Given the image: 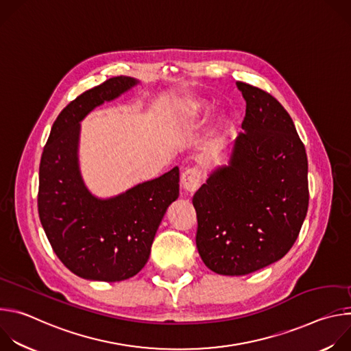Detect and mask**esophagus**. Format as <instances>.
<instances>
[{"mask_svg": "<svg viewBox=\"0 0 351 351\" xmlns=\"http://www.w3.org/2000/svg\"><path fill=\"white\" fill-rule=\"evenodd\" d=\"M202 179H203L202 171H199L197 167L187 168L182 173V187L187 193H194L198 189L199 183H202Z\"/></svg>", "mask_w": 351, "mask_h": 351, "instance_id": "obj_1", "label": "esophagus"}]
</instances>
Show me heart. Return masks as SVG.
Masks as SVG:
<instances>
[{
	"label": "heart",
	"mask_w": 351,
	"mask_h": 351,
	"mask_svg": "<svg viewBox=\"0 0 351 351\" xmlns=\"http://www.w3.org/2000/svg\"><path fill=\"white\" fill-rule=\"evenodd\" d=\"M197 108H198V111H199V112H202V111H203V107H202V106H198ZM221 122H222V119H219V123H221Z\"/></svg>",
	"instance_id": "heart-1"
}]
</instances>
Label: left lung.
Returning <instances> with one entry per match:
<instances>
[{
	"label": "left lung",
	"instance_id": "left-lung-1",
	"mask_svg": "<svg viewBox=\"0 0 351 351\" xmlns=\"http://www.w3.org/2000/svg\"><path fill=\"white\" fill-rule=\"evenodd\" d=\"M236 86L245 99L243 132L228 164L214 168L193 197L198 254L228 276L285 257L308 208V161L290 115L264 90Z\"/></svg>",
	"mask_w": 351,
	"mask_h": 351
}]
</instances>
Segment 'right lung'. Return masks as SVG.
<instances>
[{
  "label": "right lung",
  "instance_id": "right-lung-1",
  "mask_svg": "<svg viewBox=\"0 0 351 351\" xmlns=\"http://www.w3.org/2000/svg\"><path fill=\"white\" fill-rule=\"evenodd\" d=\"M138 83L117 76L80 94L58 115L41 156L40 222L57 257L83 279L119 282L138 274L168 207L179 197L178 167L110 198L94 195L83 180L80 122Z\"/></svg>",
  "mask_w": 351,
  "mask_h": 351
}]
</instances>
